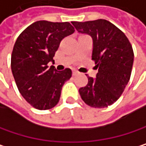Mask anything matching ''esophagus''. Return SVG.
<instances>
[{
    "mask_svg": "<svg viewBox=\"0 0 146 146\" xmlns=\"http://www.w3.org/2000/svg\"><path fill=\"white\" fill-rule=\"evenodd\" d=\"M78 74V72L77 71H72V75H74V76H75V75H77Z\"/></svg>",
    "mask_w": 146,
    "mask_h": 146,
    "instance_id": "34e87169",
    "label": "esophagus"
}]
</instances>
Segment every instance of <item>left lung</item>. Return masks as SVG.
I'll return each mask as SVG.
<instances>
[{"label":"left lung","mask_w":146,"mask_h":146,"mask_svg":"<svg viewBox=\"0 0 146 146\" xmlns=\"http://www.w3.org/2000/svg\"><path fill=\"white\" fill-rule=\"evenodd\" d=\"M80 33L93 39L92 59L98 72L96 79L88 77V83L80 89L82 100L93 108H106L123 93L133 63V47L126 35L106 19L72 21Z\"/></svg>","instance_id":"obj_1"}]
</instances>
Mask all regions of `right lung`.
Returning a JSON list of instances; mask_svg holds the SVG:
<instances>
[{
	"mask_svg": "<svg viewBox=\"0 0 146 146\" xmlns=\"http://www.w3.org/2000/svg\"><path fill=\"white\" fill-rule=\"evenodd\" d=\"M74 32L69 22L40 20L25 29L17 38L11 68L19 92L33 108L46 110L54 107L64 83L72 76L70 68L58 72L49 62L61 40Z\"/></svg>",
	"mask_w": 146,
	"mask_h": 146,
	"instance_id": "obj_1",
	"label": "right lung"
}]
</instances>
